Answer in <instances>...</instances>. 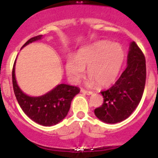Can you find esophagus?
<instances>
[{
  "label": "esophagus",
  "instance_id": "1",
  "mask_svg": "<svg viewBox=\"0 0 158 158\" xmlns=\"http://www.w3.org/2000/svg\"><path fill=\"white\" fill-rule=\"evenodd\" d=\"M81 93H85V94H87V95H92V94H93V92H92V91L85 90V89H81Z\"/></svg>",
  "mask_w": 158,
  "mask_h": 158
}]
</instances>
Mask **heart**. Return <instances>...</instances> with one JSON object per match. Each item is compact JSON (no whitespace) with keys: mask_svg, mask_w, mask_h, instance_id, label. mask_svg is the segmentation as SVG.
<instances>
[{"mask_svg":"<svg viewBox=\"0 0 158 158\" xmlns=\"http://www.w3.org/2000/svg\"><path fill=\"white\" fill-rule=\"evenodd\" d=\"M124 56L125 52L121 45L100 41L81 49L76 58L69 57L65 62V69L70 80L77 83L84 77L87 68L92 83L107 86L118 76Z\"/></svg>","mask_w":158,"mask_h":158,"instance_id":"heart-1","label":"heart"}]
</instances>
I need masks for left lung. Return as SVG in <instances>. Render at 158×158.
I'll list each match as a JSON object with an SVG mask.
<instances>
[{"label":"left lung","mask_w":158,"mask_h":158,"mask_svg":"<svg viewBox=\"0 0 158 158\" xmlns=\"http://www.w3.org/2000/svg\"><path fill=\"white\" fill-rule=\"evenodd\" d=\"M146 79V58L135 42L130 46L127 66L110 89L100 93L104 103L94 110L99 119L107 123H116L127 118L142 97Z\"/></svg>","instance_id":"1"}]
</instances>
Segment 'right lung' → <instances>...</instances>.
<instances>
[{"mask_svg":"<svg viewBox=\"0 0 158 158\" xmlns=\"http://www.w3.org/2000/svg\"><path fill=\"white\" fill-rule=\"evenodd\" d=\"M42 35L31 38L22 47L28 43L35 42L42 38ZM15 63L12 68V86L15 96L23 112L29 118L37 123L45 127L55 125L63 119L69 112L71 101L80 89L61 84L47 94L38 97H31L20 90L15 77Z\"/></svg>","mask_w":158,"mask_h":158,"instance_id":"1","label":"right lung"}]
</instances>
